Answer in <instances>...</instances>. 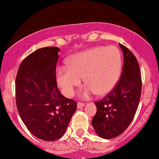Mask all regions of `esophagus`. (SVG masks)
<instances>
[{"label": "esophagus", "instance_id": "34e87169", "mask_svg": "<svg viewBox=\"0 0 159 159\" xmlns=\"http://www.w3.org/2000/svg\"><path fill=\"white\" fill-rule=\"evenodd\" d=\"M84 105H85L84 103H82V102H78V103H77V108L80 109V108H82L83 107H84Z\"/></svg>", "mask_w": 159, "mask_h": 159}]
</instances>
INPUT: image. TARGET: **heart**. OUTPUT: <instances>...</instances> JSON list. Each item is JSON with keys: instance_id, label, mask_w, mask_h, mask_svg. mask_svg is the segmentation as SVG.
Wrapping results in <instances>:
<instances>
[{"instance_id": "heart-1", "label": "heart", "mask_w": 159, "mask_h": 159, "mask_svg": "<svg viewBox=\"0 0 159 159\" xmlns=\"http://www.w3.org/2000/svg\"><path fill=\"white\" fill-rule=\"evenodd\" d=\"M121 69V55L117 48L94 47L74 55L69 60L67 66L59 67L56 80L66 97L73 95L82 78L87 85L81 90V97L86 98L94 93L104 96L115 87Z\"/></svg>"}]
</instances>
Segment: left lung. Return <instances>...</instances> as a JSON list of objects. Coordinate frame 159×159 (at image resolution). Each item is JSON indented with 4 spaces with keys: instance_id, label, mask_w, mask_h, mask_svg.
<instances>
[{
    "instance_id": "obj_1",
    "label": "left lung",
    "mask_w": 159,
    "mask_h": 159,
    "mask_svg": "<svg viewBox=\"0 0 159 159\" xmlns=\"http://www.w3.org/2000/svg\"><path fill=\"white\" fill-rule=\"evenodd\" d=\"M123 52V72L112 91L95 102L97 113L92 125L100 138L111 139L121 134L132 121L141 93L139 64L134 54L120 44Z\"/></svg>"
}]
</instances>
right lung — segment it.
I'll return each mask as SVG.
<instances>
[{
    "mask_svg": "<svg viewBox=\"0 0 159 159\" xmlns=\"http://www.w3.org/2000/svg\"><path fill=\"white\" fill-rule=\"evenodd\" d=\"M58 47H45L21 62L15 83L16 105L28 131L39 139L52 141L63 136L76 111V102L57 87Z\"/></svg>",
    "mask_w": 159,
    "mask_h": 159,
    "instance_id": "right-lung-1",
    "label": "right lung"
}]
</instances>
